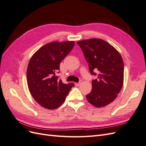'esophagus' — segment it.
Returning a JSON list of instances; mask_svg holds the SVG:
<instances>
[{
  "label": "esophagus",
  "instance_id": "esophagus-1",
  "mask_svg": "<svg viewBox=\"0 0 146 146\" xmlns=\"http://www.w3.org/2000/svg\"><path fill=\"white\" fill-rule=\"evenodd\" d=\"M81 83H82V81H81V80H80V82H78V83H75V85H76V86H78L79 85H80Z\"/></svg>",
  "mask_w": 146,
  "mask_h": 146
}]
</instances>
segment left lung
I'll return each instance as SVG.
<instances>
[{
  "label": "left lung",
  "mask_w": 146,
  "mask_h": 146,
  "mask_svg": "<svg viewBox=\"0 0 146 146\" xmlns=\"http://www.w3.org/2000/svg\"><path fill=\"white\" fill-rule=\"evenodd\" d=\"M82 48L92 76V90L86 98L96 107L108 105L116 98L123 82V62L115 48L101 39L77 42ZM96 70L98 74L94 71Z\"/></svg>",
  "instance_id": "obj_1"
}]
</instances>
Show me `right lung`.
I'll return each instance as SVG.
<instances>
[{
	"mask_svg": "<svg viewBox=\"0 0 146 146\" xmlns=\"http://www.w3.org/2000/svg\"><path fill=\"white\" fill-rule=\"evenodd\" d=\"M74 41L46 44L30 58L27 70L29 90L42 107L54 110L62 104L73 83L64 84L56 76L60 64L74 47Z\"/></svg>",
	"mask_w": 146,
	"mask_h": 146,
	"instance_id": "right-lung-1",
	"label": "right lung"
}]
</instances>
